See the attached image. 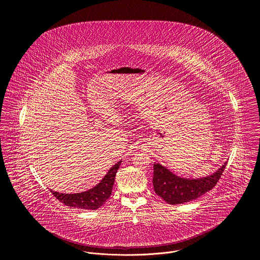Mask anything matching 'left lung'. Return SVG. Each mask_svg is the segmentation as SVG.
<instances>
[{
  "label": "left lung",
  "instance_id": "8db88e82",
  "mask_svg": "<svg viewBox=\"0 0 260 260\" xmlns=\"http://www.w3.org/2000/svg\"><path fill=\"white\" fill-rule=\"evenodd\" d=\"M225 167L226 162L210 176L187 179L175 175L159 164H154L153 187L155 193L170 205H179L193 201L215 186Z\"/></svg>",
  "mask_w": 260,
  "mask_h": 260
}]
</instances>
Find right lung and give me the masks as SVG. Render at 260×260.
Segmentation results:
<instances>
[{"mask_svg":"<svg viewBox=\"0 0 260 260\" xmlns=\"http://www.w3.org/2000/svg\"><path fill=\"white\" fill-rule=\"evenodd\" d=\"M121 161L115 164L111 168L107 175L102 179V181L93 188L81 192V193H59L53 190L50 192L62 204L68 207H73L84 210H96L102 207L105 202L110 198L112 193L113 184L115 181L116 173L119 169Z\"/></svg>","mask_w":260,"mask_h":260,"instance_id":"1","label":"right lung"}]
</instances>
